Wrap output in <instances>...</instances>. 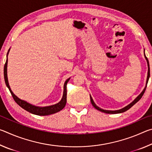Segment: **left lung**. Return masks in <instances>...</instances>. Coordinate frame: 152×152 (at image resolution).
<instances>
[{
    "instance_id": "left-lung-1",
    "label": "left lung",
    "mask_w": 152,
    "mask_h": 152,
    "mask_svg": "<svg viewBox=\"0 0 152 152\" xmlns=\"http://www.w3.org/2000/svg\"><path fill=\"white\" fill-rule=\"evenodd\" d=\"M144 56H145V58L146 59V60H147V62H148V77H147V81H146V86L145 87V88L143 89V91H142V92L139 95V96L136 98V99L133 101L132 103H130L129 105H127V106H126L125 107L123 108V109H119V110H104V109H101V108H99V107H97L96 104H95V103L93 101V100H92L91 96H90V97H91V103L92 104V106H93L95 109L100 110V111L101 112H103V113H107V114H117V113H123V112H125L126 110H127L130 109L131 107H133V105H134L136 102H137L140 100L141 99V98L142 97V96L144 94V92H145V89H146V87H147V84H148V80H149V78H150V65H149V61L148 60L147 57H146L145 55V52H144Z\"/></svg>"
}]
</instances>
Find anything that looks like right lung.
<instances>
[{
    "label": "right lung",
    "instance_id": "1",
    "mask_svg": "<svg viewBox=\"0 0 152 152\" xmlns=\"http://www.w3.org/2000/svg\"><path fill=\"white\" fill-rule=\"evenodd\" d=\"M7 61H8V60L7 59V61H6V62H5L4 66V77L5 83H6L7 86L8 87V88L9 89V91L11 92V95H12V98H13L14 101L16 102L20 107L23 108V109L25 110H26L27 111L32 113V114L40 115V116H45V115L53 114V113H57L58 111H60V110H61V109H64L66 104L67 83L68 82L70 78L67 79L66 81L65 82V83H64L63 97L60 101V102H59L57 104L51 105V106H49V107H35V106H34V105H32L29 103H28V102H27L20 100L17 96H15V95L13 94V92H12L11 89L9 86L8 78H7Z\"/></svg>",
    "mask_w": 152,
    "mask_h": 152
}]
</instances>
